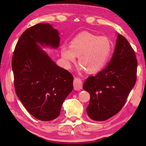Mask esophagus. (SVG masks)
<instances>
[{"label":"esophagus","mask_w":146,"mask_h":146,"mask_svg":"<svg viewBox=\"0 0 146 146\" xmlns=\"http://www.w3.org/2000/svg\"><path fill=\"white\" fill-rule=\"evenodd\" d=\"M73 86L75 90H80L82 88V82L81 79L78 78H75L73 82Z\"/></svg>","instance_id":"34e87169"}]
</instances>
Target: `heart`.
Listing matches in <instances>:
<instances>
[{
    "label": "heart",
    "mask_w": 146,
    "mask_h": 146,
    "mask_svg": "<svg viewBox=\"0 0 146 146\" xmlns=\"http://www.w3.org/2000/svg\"><path fill=\"white\" fill-rule=\"evenodd\" d=\"M111 51V41L107 36L84 31L73 38L70 46L62 47L60 54L67 68L76 62L77 56L80 70L94 74L106 66Z\"/></svg>",
    "instance_id": "b5f03b06"
}]
</instances>
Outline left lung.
<instances>
[{
	"label": "left lung",
	"instance_id": "left-lung-1",
	"mask_svg": "<svg viewBox=\"0 0 146 146\" xmlns=\"http://www.w3.org/2000/svg\"><path fill=\"white\" fill-rule=\"evenodd\" d=\"M137 60L129 42L117 33L114 53L105 69L88 77L83 90L90 94L86 108L88 117L104 121L115 115L124 105L137 80Z\"/></svg>",
	"mask_w": 146,
	"mask_h": 146
}]
</instances>
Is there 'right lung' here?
Returning a JSON list of instances; mask_svg holds the SVG:
<instances>
[{
  "label": "right lung",
  "mask_w": 146,
  "mask_h": 146,
  "mask_svg": "<svg viewBox=\"0 0 146 146\" xmlns=\"http://www.w3.org/2000/svg\"><path fill=\"white\" fill-rule=\"evenodd\" d=\"M59 32L48 23L27 29L20 36L12 58L16 94L36 119L50 121L60 115L64 101L73 89V76L59 67L42 46L56 49Z\"/></svg>",
  "instance_id": "1"
}]
</instances>
